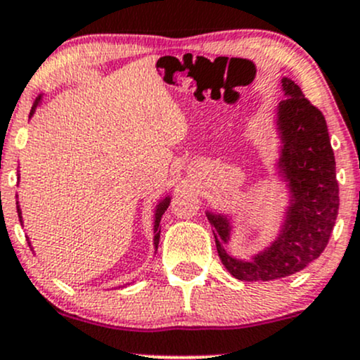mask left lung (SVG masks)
Instances as JSON below:
<instances>
[{"label":"left lung","instance_id":"left-lung-1","mask_svg":"<svg viewBox=\"0 0 360 360\" xmlns=\"http://www.w3.org/2000/svg\"><path fill=\"white\" fill-rule=\"evenodd\" d=\"M281 82L286 98L276 111L281 140L276 166L286 181L289 205L278 237L250 260L235 259L226 250L230 220L221 213L206 212L221 264L233 278L249 283L286 278L320 257L338 213L335 155L325 117L295 81L283 77Z\"/></svg>","mask_w":360,"mask_h":360}]
</instances>
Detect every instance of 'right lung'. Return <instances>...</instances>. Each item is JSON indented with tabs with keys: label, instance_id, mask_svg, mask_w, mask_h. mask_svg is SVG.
I'll use <instances>...</instances> for the list:
<instances>
[{
	"label": "right lung",
	"instance_id": "add662e5",
	"mask_svg": "<svg viewBox=\"0 0 360 360\" xmlns=\"http://www.w3.org/2000/svg\"><path fill=\"white\" fill-rule=\"evenodd\" d=\"M40 100H42V96H39V98H37V100H35V103H34V108H32V111H30V117H32V115L35 113V108H37V106H39ZM169 203H171V198L166 196V198H164L162 201H159V203H157V206H155V218H154V247H155V250H157V245H159V238H160V229H159V223H160V218H162V214L166 213V210H167ZM16 210H18V218H20V223H23V221H22V212H20V205H18V201H16ZM30 249H32V245H30Z\"/></svg>",
	"mask_w": 360,
	"mask_h": 360
}]
</instances>
